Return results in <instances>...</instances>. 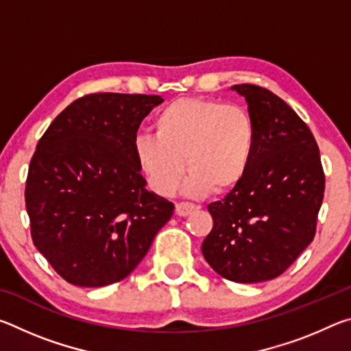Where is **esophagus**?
I'll list each match as a JSON object with an SVG mask.
<instances>
[{
  "mask_svg": "<svg viewBox=\"0 0 351 351\" xmlns=\"http://www.w3.org/2000/svg\"><path fill=\"white\" fill-rule=\"evenodd\" d=\"M195 209H197V206L193 203H176V213L180 217H187Z\"/></svg>",
  "mask_w": 351,
  "mask_h": 351,
  "instance_id": "obj_1",
  "label": "esophagus"
}]
</instances>
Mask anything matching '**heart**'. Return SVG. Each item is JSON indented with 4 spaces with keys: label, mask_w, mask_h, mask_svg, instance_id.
I'll use <instances>...</instances> for the list:
<instances>
[{
    "label": "heart",
    "mask_w": 351,
    "mask_h": 351,
    "mask_svg": "<svg viewBox=\"0 0 351 351\" xmlns=\"http://www.w3.org/2000/svg\"><path fill=\"white\" fill-rule=\"evenodd\" d=\"M153 130L154 136L136 138L134 156L161 195L175 192L186 164L187 193L229 192L245 180L257 147V123L251 112L215 99L173 100L154 117Z\"/></svg>",
    "instance_id": "b5f03b06"
}]
</instances>
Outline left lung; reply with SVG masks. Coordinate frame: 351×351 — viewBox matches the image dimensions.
<instances>
[{
  "instance_id": "left-lung-1",
  "label": "left lung",
  "mask_w": 351,
  "mask_h": 351,
  "mask_svg": "<svg viewBox=\"0 0 351 351\" xmlns=\"http://www.w3.org/2000/svg\"><path fill=\"white\" fill-rule=\"evenodd\" d=\"M232 88L257 123V147L245 180L207 207L213 228L201 251L221 277L258 283L283 274L313 241L325 173L311 130L285 100L251 83Z\"/></svg>"
}]
</instances>
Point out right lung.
<instances>
[{
	"label": "right lung",
	"mask_w": 351,
	"mask_h": 351,
	"mask_svg": "<svg viewBox=\"0 0 351 351\" xmlns=\"http://www.w3.org/2000/svg\"><path fill=\"white\" fill-rule=\"evenodd\" d=\"M159 96L96 93L58 114L29 164L26 210L35 247L77 287L121 282L175 206L145 189L136 133Z\"/></svg>",
	"instance_id": "obj_1"
}]
</instances>
